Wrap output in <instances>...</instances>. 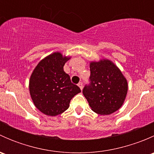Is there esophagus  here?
<instances>
[{
  "instance_id": "1",
  "label": "esophagus",
  "mask_w": 154,
  "mask_h": 154,
  "mask_svg": "<svg viewBox=\"0 0 154 154\" xmlns=\"http://www.w3.org/2000/svg\"><path fill=\"white\" fill-rule=\"evenodd\" d=\"M78 86L80 87V89H83V83H82V82H80V83H78Z\"/></svg>"
}]
</instances>
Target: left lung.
Here are the masks:
<instances>
[{"label":"left lung","instance_id":"1","mask_svg":"<svg viewBox=\"0 0 154 154\" xmlns=\"http://www.w3.org/2000/svg\"><path fill=\"white\" fill-rule=\"evenodd\" d=\"M89 83L83 89L91 109L100 115H109L123 104L127 82L120 70L108 60L90 63Z\"/></svg>","mask_w":154,"mask_h":154}]
</instances>
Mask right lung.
<instances>
[{
  "instance_id": "add662e5",
  "label": "right lung",
  "mask_w": 154,
  "mask_h": 154,
  "mask_svg": "<svg viewBox=\"0 0 154 154\" xmlns=\"http://www.w3.org/2000/svg\"><path fill=\"white\" fill-rule=\"evenodd\" d=\"M68 60L60 53H54L37 65L29 79L32 101L47 116H56L66 111L72 97L81 91L63 70Z\"/></svg>"
}]
</instances>
